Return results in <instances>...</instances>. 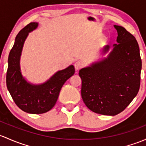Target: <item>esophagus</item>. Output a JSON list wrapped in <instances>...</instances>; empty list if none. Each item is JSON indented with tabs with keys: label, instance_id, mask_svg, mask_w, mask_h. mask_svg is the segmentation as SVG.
Returning <instances> with one entry per match:
<instances>
[{
	"label": "esophagus",
	"instance_id": "34e87169",
	"mask_svg": "<svg viewBox=\"0 0 146 146\" xmlns=\"http://www.w3.org/2000/svg\"><path fill=\"white\" fill-rule=\"evenodd\" d=\"M84 65H85V64L82 61H77L75 63V68H76V70H80L84 66Z\"/></svg>",
	"mask_w": 146,
	"mask_h": 146
}]
</instances>
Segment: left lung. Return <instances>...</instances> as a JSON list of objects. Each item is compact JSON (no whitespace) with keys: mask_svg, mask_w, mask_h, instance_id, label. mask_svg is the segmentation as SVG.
Here are the masks:
<instances>
[{"mask_svg":"<svg viewBox=\"0 0 146 146\" xmlns=\"http://www.w3.org/2000/svg\"><path fill=\"white\" fill-rule=\"evenodd\" d=\"M117 42L108 58L82 68L81 96L96 113L115 115L129 105L140 88L142 62L135 37L124 27L114 26ZM109 47L106 46L104 52Z\"/></svg>","mask_w":146,"mask_h":146,"instance_id":"obj_1","label":"left lung"}]
</instances>
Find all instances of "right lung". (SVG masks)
Returning <instances> with one entry per match:
<instances>
[{
  "label": "right lung",
  "instance_id": "right-lung-1",
  "mask_svg": "<svg viewBox=\"0 0 146 146\" xmlns=\"http://www.w3.org/2000/svg\"><path fill=\"white\" fill-rule=\"evenodd\" d=\"M38 27L31 22L23 28L15 38L8 56L6 85L15 104L23 111L31 114H42L53 108L63 85L75 73L73 66L61 70L45 83L33 85L28 83L21 74L19 58L23 45L29 32Z\"/></svg>",
  "mask_w": 146,
  "mask_h": 146
}]
</instances>
